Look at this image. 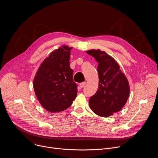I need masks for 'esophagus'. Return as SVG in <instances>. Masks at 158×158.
<instances>
[{
  "mask_svg": "<svg viewBox=\"0 0 158 158\" xmlns=\"http://www.w3.org/2000/svg\"><path fill=\"white\" fill-rule=\"evenodd\" d=\"M85 84H86V82H82V83H81L79 84V86H80L81 88H83L85 85Z\"/></svg>",
  "mask_w": 158,
  "mask_h": 158,
  "instance_id": "esophagus-1",
  "label": "esophagus"
}]
</instances>
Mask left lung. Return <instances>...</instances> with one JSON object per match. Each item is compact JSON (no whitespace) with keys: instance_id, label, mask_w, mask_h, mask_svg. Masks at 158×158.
I'll return each instance as SVG.
<instances>
[{"instance_id":"obj_1","label":"left lung","mask_w":158,"mask_h":158,"mask_svg":"<svg viewBox=\"0 0 158 158\" xmlns=\"http://www.w3.org/2000/svg\"><path fill=\"white\" fill-rule=\"evenodd\" d=\"M86 52L98 62L99 87L91 97L89 106L97 115L107 118L120 111L127 102L130 87L124 73L115 59L100 49Z\"/></svg>"}]
</instances>
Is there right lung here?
Here are the masks:
<instances>
[{"mask_svg":"<svg viewBox=\"0 0 158 158\" xmlns=\"http://www.w3.org/2000/svg\"><path fill=\"white\" fill-rule=\"evenodd\" d=\"M72 47L62 45L41 63L34 78L35 94L41 106L50 112H59L71 106L77 93L70 67Z\"/></svg>","mask_w":158,"mask_h":158,"instance_id":"right-lung-1","label":"right lung"}]
</instances>
